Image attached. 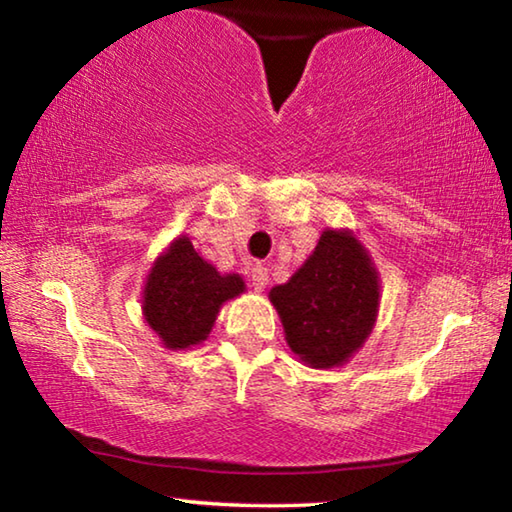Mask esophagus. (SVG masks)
I'll list each match as a JSON object with an SVG mask.
<instances>
[{
    "label": "esophagus",
    "mask_w": 512,
    "mask_h": 512,
    "mask_svg": "<svg viewBox=\"0 0 512 512\" xmlns=\"http://www.w3.org/2000/svg\"><path fill=\"white\" fill-rule=\"evenodd\" d=\"M253 289L255 291H264L266 289V284H268V271L264 266H255L253 268Z\"/></svg>",
    "instance_id": "obj_1"
}]
</instances>
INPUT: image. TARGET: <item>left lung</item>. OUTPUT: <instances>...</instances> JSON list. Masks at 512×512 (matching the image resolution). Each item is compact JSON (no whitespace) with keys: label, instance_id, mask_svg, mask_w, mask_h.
Returning a JSON list of instances; mask_svg holds the SVG:
<instances>
[{"label":"left lung","instance_id":"1","mask_svg":"<svg viewBox=\"0 0 512 512\" xmlns=\"http://www.w3.org/2000/svg\"><path fill=\"white\" fill-rule=\"evenodd\" d=\"M293 354L311 368H334L372 332L379 311V273L350 230H325L287 284L268 293Z\"/></svg>","mask_w":512,"mask_h":512}]
</instances>
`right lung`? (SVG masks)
Instances as JSON below:
<instances>
[{
  "label": "right lung",
  "instance_id": "add662e5",
  "mask_svg": "<svg viewBox=\"0 0 512 512\" xmlns=\"http://www.w3.org/2000/svg\"><path fill=\"white\" fill-rule=\"evenodd\" d=\"M244 291L241 275H221L183 235L171 241L146 275L144 320L160 336L164 348H192L212 332L223 302Z\"/></svg>",
  "mask_w": 512,
  "mask_h": 512
}]
</instances>
